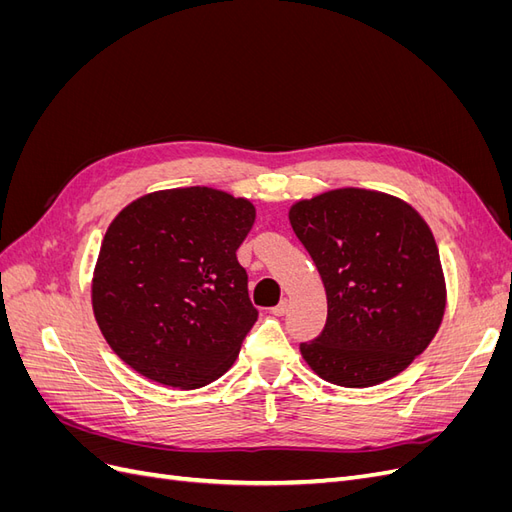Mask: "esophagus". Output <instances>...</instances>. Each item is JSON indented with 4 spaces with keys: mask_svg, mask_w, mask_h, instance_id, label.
Here are the masks:
<instances>
[{
    "mask_svg": "<svg viewBox=\"0 0 512 512\" xmlns=\"http://www.w3.org/2000/svg\"><path fill=\"white\" fill-rule=\"evenodd\" d=\"M286 312H288V301H286V299L277 303L275 307H271V314H273V316H284Z\"/></svg>",
    "mask_w": 512,
    "mask_h": 512,
    "instance_id": "obj_1",
    "label": "esophagus"
}]
</instances>
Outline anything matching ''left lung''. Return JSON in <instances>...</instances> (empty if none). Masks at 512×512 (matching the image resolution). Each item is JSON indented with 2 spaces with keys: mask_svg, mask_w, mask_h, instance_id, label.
Returning <instances> with one entry per match:
<instances>
[{
  "mask_svg": "<svg viewBox=\"0 0 512 512\" xmlns=\"http://www.w3.org/2000/svg\"><path fill=\"white\" fill-rule=\"evenodd\" d=\"M288 218L327 290V324L301 344L307 365L348 389L404 371L438 333L446 307L427 222L404 200L359 188L299 200Z\"/></svg>",
  "mask_w": 512,
  "mask_h": 512,
  "instance_id": "1",
  "label": "left lung"
}]
</instances>
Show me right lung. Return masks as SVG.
<instances>
[{
    "instance_id": "obj_1",
    "label": "right lung",
    "mask_w": 512,
    "mask_h": 512,
    "mask_svg": "<svg viewBox=\"0 0 512 512\" xmlns=\"http://www.w3.org/2000/svg\"><path fill=\"white\" fill-rule=\"evenodd\" d=\"M254 220L250 200L198 185L141 196L117 215L91 303L123 363L175 389L226 374L258 318L237 260Z\"/></svg>"
}]
</instances>
